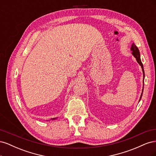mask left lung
I'll use <instances>...</instances> for the list:
<instances>
[{
    "label": "left lung",
    "mask_w": 156,
    "mask_h": 156,
    "mask_svg": "<svg viewBox=\"0 0 156 156\" xmlns=\"http://www.w3.org/2000/svg\"><path fill=\"white\" fill-rule=\"evenodd\" d=\"M131 51H132V55H133L135 56L136 61H137V62L140 64L141 68H142L143 72V77L144 78V69H143V65L142 64V62H141V60H140V52H139V50L138 48L135 45V44H132L131 48ZM143 83H144V79H143ZM143 90H144V84H143V90H142V94H141V96H140V99H141V98H142V96H143Z\"/></svg>",
    "instance_id": "8db88e82"
}]
</instances>
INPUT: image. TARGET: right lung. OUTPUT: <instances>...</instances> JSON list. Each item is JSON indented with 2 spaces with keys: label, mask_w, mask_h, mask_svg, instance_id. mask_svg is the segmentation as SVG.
<instances>
[{
  "label": "right lung",
  "mask_w": 156,
  "mask_h": 156,
  "mask_svg": "<svg viewBox=\"0 0 156 156\" xmlns=\"http://www.w3.org/2000/svg\"><path fill=\"white\" fill-rule=\"evenodd\" d=\"M55 119H56V118H55ZM53 119V120H54V119Z\"/></svg>",
  "instance_id": "obj_1"
}]
</instances>
